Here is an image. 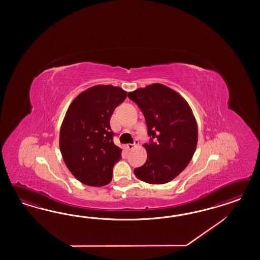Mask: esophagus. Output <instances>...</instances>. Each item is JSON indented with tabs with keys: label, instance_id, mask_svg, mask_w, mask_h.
Here are the masks:
<instances>
[{
	"label": "esophagus",
	"instance_id": "34e87169",
	"mask_svg": "<svg viewBox=\"0 0 260 260\" xmlns=\"http://www.w3.org/2000/svg\"><path fill=\"white\" fill-rule=\"evenodd\" d=\"M136 145H138V140L135 138V139H134V143H129V144H126V149H127V150H133V149H134V147H135Z\"/></svg>",
	"mask_w": 260,
	"mask_h": 260
}]
</instances>
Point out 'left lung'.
Listing matches in <instances>:
<instances>
[{"label": "left lung", "mask_w": 260, "mask_h": 260, "mask_svg": "<svg viewBox=\"0 0 260 260\" xmlns=\"http://www.w3.org/2000/svg\"><path fill=\"white\" fill-rule=\"evenodd\" d=\"M142 110L148 126V159L134 169L150 184L172 181L188 166L197 145L196 118L185 99L170 87L153 84L127 93Z\"/></svg>", "instance_id": "left-lung-1"}]
</instances>
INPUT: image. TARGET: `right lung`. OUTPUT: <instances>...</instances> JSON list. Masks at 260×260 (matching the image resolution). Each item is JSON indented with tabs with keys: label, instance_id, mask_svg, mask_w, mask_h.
<instances>
[{
	"label": "right lung",
	"instance_id": "obj_1",
	"mask_svg": "<svg viewBox=\"0 0 260 260\" xmlns=\"http://www.w3.org/2000/svg\"><path fill=\"white\" fill-rule=\"evenodd\" d=\"M126 97L120 87L95 86L80 93L67 110L60 150L71 173L83 184L101 187L111 181L122 149L113 142L110 117Z\"/></svg>",
	"mask_w": 260,
	"mask_h": 260
}]
</instances>
